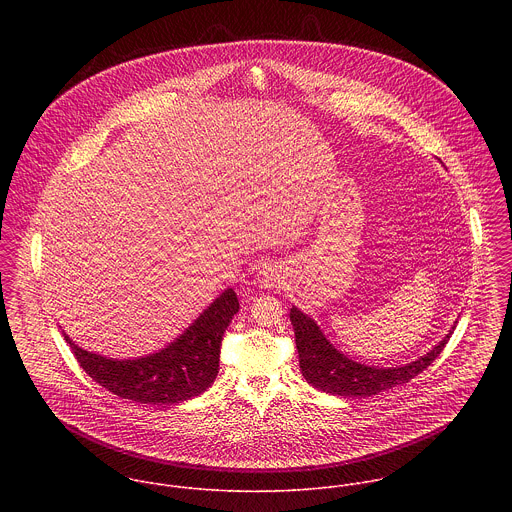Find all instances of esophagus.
I'll use <instances>...</instances> for the list:
<instances>
[{
    "instance_id": "1",
    "label": "esophagus",
    "mask_w": 512,
    "mask_h": 512,
    "mask_svg": "<svg viewBox=\"0 0 512 512\" xmlns=\"http://www.w3.org/2000/svg\"><path fill=\"white\" fill-rule=\"evenodd\" d=\"M258 282L264 288H272V286H276L280 282V276H278V272L272 266H264L260 270V274H258Z\"/></svg>"
}]
</instances>
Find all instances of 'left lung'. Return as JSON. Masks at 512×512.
Instances as JSON below:
<instances>
[{
	"mask_svg": "<svg viewBox=\"0 0 512 512\" xmlns=\"http://www.w3.org/2000/svg\"><path fill=\"white\" fill-rule=\"evenodd\" d=\"M293 331H295V347L299 353V368L309 384L315 388L349 398H365L378 394L382 390L400 386L410 382L422 370H426L439 357L443 347L447 345L451 333L439 341L428 355L406 366L392 368H376L361 365L345 355H341L321 333L317 323L301 313L297 307L290 311Z\"/></svg>",
	"mask_w": 512,
	"mask_h": 512,
	"instance_id": "left-lung-1",
	"label": "left lung"
}]
</instances>
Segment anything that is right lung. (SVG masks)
<instances>
[{"instance_id":"1","label":"right lung","mask_w":512,"mask_h":512,"mask_svg":"<svg viewBox=\"0 0 512 512\" xmlns=\"http://www.w3.org/2000/svg\"><path fill=\"white\" fill-rule=\"evenodd\" d=\"M236 311V293L228 288L167 349L136 361H112L76 347L67 335L65 341L82 370L112 394L142 404H177L215 382L222 335Z\"/></svg>"}]
</instances>
